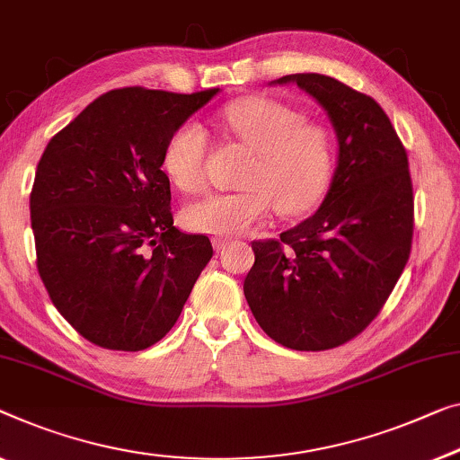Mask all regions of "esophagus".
I'll return each mask as SVG.
<instances>
[{"label":"esophagus","mask_w":460,"mask_h":460,"mask_svg":"<svg viewBox=\"0 0 460 460\" xmlns=\"http://www.w3.org/2000/svg\"><path fill=\"white\" fill-rule=\"evenodd\" d=\"M215 248L218 252H225V250L229 248V242H227V239H218V242H215Z\"/></svg>","instance_id":"1"}]
</instances>
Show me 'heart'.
I'll use <instances>...</instances> for the list:
<instances>
[{"instance_id":"b5f03b06","label":"heart","mask_w":460,"mask_h":460,"mask_svg":"<svg viewBox=\"0 0 460 460\" xmlns=\"http://www.w3.org/2000/svg\"><path fill=\"white\" fill-rule=\"evenodd\" d=\"M225 128L253 148L245 190L210 194L183 210L186 227L233 237L264 225L279 208L285 217L310 212L324 198L337 163L331 128L305 119L301 109L270 97H245L225 105ZM208 136L198 121L173 129L163 150V169L181 191L207 183Z\"/></svg>"}]
</instances>
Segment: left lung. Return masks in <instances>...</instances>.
<instances>
[{"mask_svg":"<svg viewBox=\"0 0 460 460\" xmlns=\"http://www.w3.org/2000/svg\"><path fill=\"white\" fill-rule=\"evenodd\" d=\"M326 109L339 164L322 207L280 239L252 242L243 293L260 328L296 351H326L361 334L405 270L413 242L407 150L369 94L324 74H291Z\"/></svg>","mask_w":460,"mask_h":460,"instance_id":"1","label":"left lung"}]
</instances>
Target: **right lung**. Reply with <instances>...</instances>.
I'll return each instance as SVG.
<instances>
[{
  "label": "right lung",
  "instance_id": "right-lung-1",
  "mask_svg": "<svg viewBox=\"0 0 460 460\" xmlns=\"http://www.w3.org/2000/svg\"><path fill=\"white\" fill-rule=\"evenodd\" d=\"M217 93L115 88L40 156L31 191L37 269L58 312L94 345L159 342L212 258L207 235L173 227L161 164L173 129Z\"/></svg>",
  "mask_w": 460,
  "mask_h": 460
}]
</instances>
